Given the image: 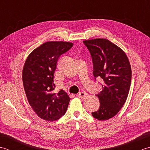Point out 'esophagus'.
I'll return each mask as SVG.
<instances>
[{
    "label": "esophagus",
    "instance_id": "obj_1",
    "mask_svg": "<svg viewBox=\"0 0 150 150\" xmlns=\"http://www.w3.org/2000/svg\"><path fill=\"white\" fill-rule=\"evenodd\" d=\"M88 94H87V93H86V92H84V91H83V92H81V93H79V95H78V97H79V98H84Z\"/></svg>",
    "mask_w": 150,
    "mask_h": 150
}]
</instances>
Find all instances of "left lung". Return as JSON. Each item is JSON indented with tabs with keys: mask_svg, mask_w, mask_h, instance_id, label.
I'll return each instance as SVG.
<instances>
[{
	"mask_svg": "<svg viewBox=\"0 0 150 150\" xmlns=\"http://www.w3.org/2000/svg\"><path fill=\"white\" fill-rule=\"evenodd\" d=\"M90 51L93 64V74L103 79V90L97 95L98 111L92 115L105 120L116 115L128 97L132 81V69L124 51L109 40L95 39L83 41Z\"/></svg>",
	"mask_w": 150,
	"mask_h": 150,
	"instance_id": "obj_1",
	"label": "left lung"
}]
</instances>
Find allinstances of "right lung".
Returning a JSON list of instances; mask_svg holds the SVG:
<instances>
[{
	"label": "right lung",
	"instance_id": "1",
	"mask_svg": "<svg viewBox=\"0 0 150 150\" xmlns=\"http://www.w3.org/2000/svg\"><path fill=\"white\" fill-rule=\"evenodd\" d=\"M73 44L63 41H49L31 52L22 70V81L28 100L42 119L53 121L65 114L70 98L60 90L56 93L54 73L60 56Z\"/></svg>",
	"mask_w": 150,
	"mask_h": 150
}]
</instances>
